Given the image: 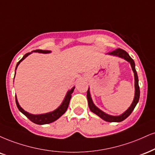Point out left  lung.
Returning a JSON list of instances; mask_svg holds the SVG:
<instances>
[{
	"label": "left lung",
	"instance_id": "1",
	"mask_svg": "<svg viewBox=\"0 0 155 155\" xmlns=\"http://www.w3.org/2000/svg\"><path fill=\"white\" fill-rule=\"evenodd\" d=\"M110 55H116V56L120 57L122 58H124L125 60L128 61L130 63H131V66L132 68V70L134 73V79H135V96H134V101L132 102L131 105L130 106V107L124 113H123L122 115H118V116H113V115H110L106 114V113L100 110L98 107H97L93 103L92 97L90 96V93H89V90L88 89L87 93V100H88V105L89 107V109L92 112V113H95L96 115H97L99 117H100L102 119H103L104 120L107 121V122H120V121H123L125 120L126 118H128L132 111L134 110V108H135L136 105L138 103L139 100V96H140V89H139V79H138V75L137 71H136L135 68V63H134V60L130 57V55H128V53L126 51H125L124 50L120 49V48H118V49L113 50V51L109 53Z\"/></svg>",
	"mask_w": 155,
	"mask_h": 155
}]
</instances>
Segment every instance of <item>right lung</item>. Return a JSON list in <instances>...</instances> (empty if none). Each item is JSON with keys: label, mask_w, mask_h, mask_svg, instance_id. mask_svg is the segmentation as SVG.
Masks as SVG:
<instances>
[{"label": "right lung", "mask_w": 155, "mask_h": 155, "mask_svg": "<svg viewBox=\"0 0 155 155\" xmlns=\"http://www.w3.org/2000/svg\"><path fill=\"white\" fill-rule=\"evenodd\" d=\"M34 52H38V53H50V50H34ZM31 53H26L25 55H24V57L22 58L17 63V64H16V69L17 68L18 64H19V63H21L24 58H27L28 55ZM15 74H16V73H15ZM74 89H75V87H73L71 90H69L68 92H67L66 97H65L64 100H63V102H62V104H61V105H60L56 110H55L53 112H50V113H45V114L32 115V114H30V113H27V112H26L25 110H24L20 107V105H18V102L17 101V99H16V106H17L18 109L19 110V111H21V113L25 115V116H27V118L31 121V122L35 123V124H38V125L50 124V123L54 122L55 120H56L57 119H58L61 116V115L66 113L67 108L68 107V105H69L70 100L71 98V94L73 93V92H74Z\"/></svg>", "instance_id": "obj_1"}]
</instances>
